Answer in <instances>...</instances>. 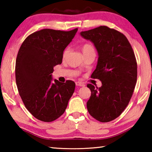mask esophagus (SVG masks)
Here are the masks:
<instances>
[{
  "label": "esophagus",
  "mask_w": 152,
  "mask_h": 152,
  "mask_svg": "<svg viewBox=\"0 0 152 152\" xmlns=\"http://www.w3.org/2000/svg\"><path fill=\"white\" fill-rule=\"evenodd\" d=\"M76 86H85V84L84 83V82H76Z\"/></svg>",
  "instance_id": "obj_1"
}]
</instances>
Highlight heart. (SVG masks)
I'll return each instance as SVG.
<instances>
[{"mask_svg":"<svg viewBox=\"0 0 152 152\" xmlns=\"http://www.w3.org/2000/svg\"><path fill=\"white\" fill-rule=\"evenodd\" d=\"M94 50V48L91 44H89V43H86V44H84L82 46V52H86V51ZM68 51V49H66V50L64 51V56H65Z\"/></svg>","mask_w":152,"mask_h":152,"instance_id":"heart-1","label":"heart"}]
</instances>
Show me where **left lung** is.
<instances>
[{"mask_svg":"<svg viewBox=\"0 0 152 152\" xmlns=\"http://www.w3.org/2000/svg\"><path fill=\"white\" fill-rule=\"evenodd\" d=\"M80 35L96 48L99 58L91 77L102 82L100 88L87 85L91 91L87 109L99 121H111L125 110L134 91L137 76L134 52L123 33L107 26L82 31Z\"/></svg>","mask_w":152,"mask_h":152,"instance_id":"obj_1","label":"left lung"}]
</instances>
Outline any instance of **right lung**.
I'll use <instances>...</instances> for the list:
<instances>
[{"instance_id": "1", "label": "right lung", "mask_w": 152, "mask_h": 152, "mask_svg": "<svg viewBox=\"0 0 152 152\" xmlns=\"http://www.w3.org/2000/svg\"><path fill=\"white\" fill-rule=\"evenodd\" d=\"M78 29L69 31L44 29L25 39L18 52L15 77L25 107L36 119L53 121L63 114L75 83L52 78L53 67L61 64L63 53Z\"/></svg>"}]
</instances>
